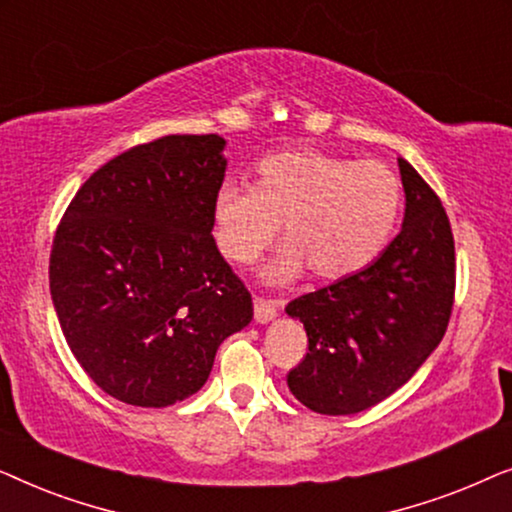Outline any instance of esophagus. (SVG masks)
<instances>
[{"label": "esophagus", "instance_id": "obj_1", "mask_svg": "<svg viewBox=\"0 0 512 512\" xmlns=\"http://www.w3.org/2000/svg\"><path fill=\"white\" fill-rule=\"evenodd\" d=\"M277 317V303L275 300H265V298H254V319L258 324H268Z\"/></svg>", "mask_w": 512, "mask_h": 512}]
</instances>
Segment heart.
<instances>
[{
	"label": "heart",
	"mask_w": 512,
	"mask_h": 512,
	"mask_svg": "<svg viewBox=\"0 0 512 512\" xmlns=\"http://www.w3.org/2000/svg\"><path fill=\"white\" fill-rule=\"evenodd\" d=\"M398 174L380 160H356L310 146L275 151L251 170V188L223 184L212 202V237L233 265L254 263L277 235L265 279L289 284L310 272L340 282L370 268L401 212Z\"/></svg>",
	"instance_id": "obj_1"
}]
</instances>
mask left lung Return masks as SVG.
<instances>
[{
	"label": "left lung",
	"instance_id": "1",
	"mask_svg": "<svg viewBox=\"0 0 512 512\" xmlns=\"http://www.w3.org/2000/svg\"><path fill=\"white\" fill-rule=\"evenodd\" d=\"M403 228L359 275L286 305L303 321L305 359L286 377L321 415H354L401 389L447 331L454 303V237L440 198L398 158Z\"/></svg>",
	"mask_w": 512,
	"mask_h": 512
}]
</instances>
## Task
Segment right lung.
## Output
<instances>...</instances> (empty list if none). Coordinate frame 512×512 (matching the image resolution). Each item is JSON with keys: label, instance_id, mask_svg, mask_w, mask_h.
<instances>
[{"label": "right lung", "instance_id": "1", "mask_svg": "<svg viewBox=\"0 0 512 512\" xmlns=\"http://www.w3.org/2000/svg\"><path fill=\"white\" fill-rule=\"evenodd\" d=\"M226 139L167 135L121 153L79 188L51 249V298L76 361L139 408L195 394L216 349L254 317L212 237Z\"/></svg>", "mask_w": 512, "mask_h": 512}]
</instances>
